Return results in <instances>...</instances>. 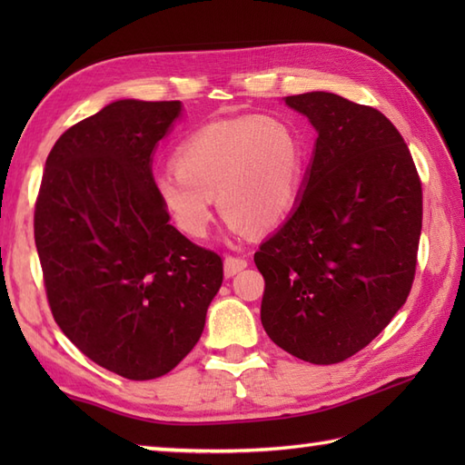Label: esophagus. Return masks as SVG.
Instances as JSON below:
<instances>
[{
    "label": "esophagus",
    "mask_w": 465,
    "mask_h": 465,
    "mask_svg": "<svg viewBox=\"0 0 465 465\" xmlns=\"http://www.w3.org/2000/svg\"><path fill=\"white\" fill-rule=\"evenodd\" d=\"M245 268H248V260H245V258H240V255H225L223 272H225L227 278H233L235 273H240Z\"/></svg>",
    "instance_id": "esophagus-1"
}]
</instances>
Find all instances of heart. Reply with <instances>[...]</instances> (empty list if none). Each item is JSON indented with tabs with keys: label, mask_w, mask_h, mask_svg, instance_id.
Returning <instances> with one entry per match:
<instances>
[{
	"label": "heart",
	"mask_w": 465,
	"mask_h": 465,
	"mask_svg": "<svg viewBox=\"0 0 465 465\" xmlns=\"http://www.w3.org/2000/svg\"><path fill=\"white\" fill-rule=\"evenodd\" d=\"M303 167L302 140L288 122L243 115L185 137L175 167L155 177V192L190 238H205L210 232L215 195L230 230H270L298 202Z\"/></svg>",
	"instance_id": "1"
}]
</instances>
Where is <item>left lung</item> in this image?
Masks as SVG:
<instances>
[{
	"mask_svg": "<svg viewBox=\"0 0 465 465\" xmlns=\"http://www.w3.org/2000/svg\"><path fill=\"white\" fill-rule=\"evenodd\" d=\"M318 132L303 193L253 262L275 345L330 365L363 350L406 303L418 263L421 182L388 117L341 95L285 97Z\"/></svg>",
	"mask_w": 465,
	"mask_h": 465,
	"instance_id": "8db88e82",
	"label": "left lung"
}]
</instances>
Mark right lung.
Returning <instances> with one entry per match:
<instances>
[{
    "instance_id": "1",
    "label": "right lung",
    "mask_w": 465,
    "mask_h": 465,
    "mask_svg": "<svg viewBox=\"0 0 465 465\" xmlns=\"http://www.w3.org/2000/svg\"><path fill=\"white\" fill-rule=\"evenodd\" d=\"M182 102L120 100L47 155L34 233L54 320L127 380L172 371L200 340L223 263L170 223L152 162Z\"/></svg>"
}]
</instances>
